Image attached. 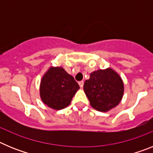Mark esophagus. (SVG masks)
Returning <instances> with one entry per match:
<instances>
[{"label":"esophagus","instance_id":"obj_1","mask_svg":"<svg viewBox=\"0 0 153 153\" xmlns=\"http://www.w3.org/2000/svg\"><path fill=\"white\" fill-rule=\"evenodd\" d=\"M83 84H84V82H83V81H79V86H80V88H83Z\"/></svg>","mask_w":153,"mask_h":153}]
</instances>
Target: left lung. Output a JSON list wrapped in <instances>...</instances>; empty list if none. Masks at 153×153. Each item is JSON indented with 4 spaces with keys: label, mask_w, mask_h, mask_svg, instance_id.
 Here are the masks:
<instances>
[{
    "label": "left lung",
    "mask_w": 153,
    "mask_h": 153,
    "mask_svg": "<svg viewBox=\"0 0 153 153\" xmlns=\"http://www.w3.org/2000/svg\"><path fill=\"white\" fill-rule=\"evenodd\" d=\"M83 90L93 108L108 112L116 107L123 97L124 84L122 78L112 68L97 70L90 74Z\"/></svg>",
    "instance_id": "1"
}]
</instances>
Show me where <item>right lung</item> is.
Returning <instances> with one entry per match:
<instances>
[{"mask_svg": "<svg viewBox=\"0 0 153 153\" xmlns=\"http://www.w3.org/2000/svg\"><path fill=\"white\" fill-rule=\"evenodd\" d=\"M79 86L61 67H51L42 77L40 96L50 108L60 110L70 104Z\"/></svg>", "mask_w": 153, "mask_h": 153, "instance_id": "right-lung-1", "label": "right lung"}]
</instances>
